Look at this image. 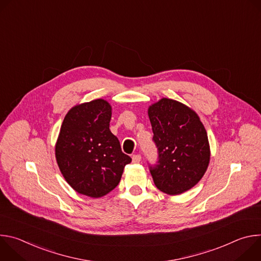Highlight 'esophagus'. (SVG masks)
Here are the masks:
<instances>
[{
  "label": "esophagus",
  "mask_w": 261,
  "mask_h": 261,
  "mask_svg": "<svg viewBox=\"0 0 261 261\" xmlns=\"http://www.w3.org/2000/svg\"><path fill=\"white\" fill-rule=\"evenodd\" d=\"M140 160H141V156L140 155H133L132 156V161H133V163H139L140 162Z\"/></svg>",
  "instance_id": "1"
}]
</instances>
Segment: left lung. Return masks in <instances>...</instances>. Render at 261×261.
<instances>
[{
  "mask_svg": "<svg viewBox=\"0 0 261 261\" xmlns=\"http://www.w3.org/2000/svg\"><path fill=\"white\" fill-rule=\"evenodd\" d=\"M158 160L150 172L156 187L169 195L191 189L203 176L210 162L206 131L195 111L163 98L148 108Z\"/></svg>",
  "mask_w": 261,
  "mask_h": 261,
  "instance_id": "left-lung-1",
  "label": "left lung"
}]
</instances>
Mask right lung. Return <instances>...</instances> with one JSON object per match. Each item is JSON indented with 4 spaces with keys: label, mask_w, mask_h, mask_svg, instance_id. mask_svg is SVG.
I'll return each mask as SVG.
<instances>
[{
    "label": "right lung",
    "mask_w": 261,
    "mask_h": 261,
    "mask_svg": "<svg viewBox=\"0 0 261 261\" xmlns=\"http://www.w3.org/2000/svg\"><path fill=\"white\" fill-rule=\"evenodd\" d=\"M110 119L111 107L103 99L74 106L63 121L56 144L57 162L67 182L94 198L114 190L132 161L110 132Z\"/></svg>",
    "instance_id": "right-lung-1"
}]
</instances>
